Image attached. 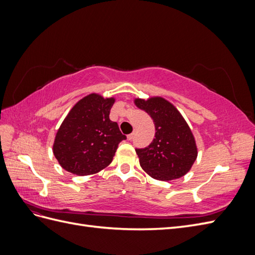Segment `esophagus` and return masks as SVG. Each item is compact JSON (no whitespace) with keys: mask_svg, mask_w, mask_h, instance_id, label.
Listing matches in <instances>:
<instances>
[{"mask_svg":"<svg viewBox=\"0 0 255 255\" xmlns=\"http://www.w3.org/2000/svg\"><path fill=\"white\" fill-rule=\"evenodd\" d=\"M135 135H136V130H134L133 133H130L128 136V140H132V139H134V137H135Z\"/></svg>","mask_w":255,"mask_h":255,"instance_id":"esophagus-1","label":"esophagus"}]
</instances>
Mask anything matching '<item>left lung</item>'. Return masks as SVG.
Masks as SVG:
<instances>
[{
  "label": "left lung",
  "instance_id": "8db88e82",
  "mask_svg": "<svg viewBox=\"0 0 255 255\" xmlns=\"http://www.w3.org/2000/svg\"><path fill=\"white\" fill-rule=\"evenodd\" d=\"M138 109L148 113L155 126V138L142 149H136L143 170L153 179L169 181L186 174L198 152L194 135L175 107L163 98L136 99Z\"/></svg>",
  "mask_w": 255,
  "mask_h": 255
}]
</instances>
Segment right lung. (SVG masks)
<instances>
[{"mask_svg":"<svg viewBox=\"0 0 255 255\" xmlns=\"http://www.w3.org/2000/svg\"><path fill=\"white\" fill-rule=\"evenodd\" d=\"M115 99L91 94L76 103L61 123L53 153L65 170L89 175L109 166L118 144L127 139L110 119Z\"/></svg>","mask_w":255,"mask_h":255,"instance_id":"add662e5","label":"right lung"}]
</instances>
